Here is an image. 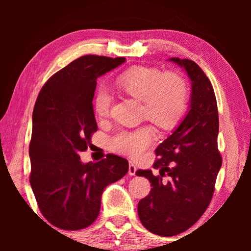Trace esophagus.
Masks as SVG:
<instances>
[{
    "mask_svg": "<svg viewBox=\"0 0 251 251\" xmlns=\"http://www.w3.org/2000/svg\"><path fill=\"white\" fill-rule=\"evenodd\" d=\"M136 171H137V167H136V165L134 163H129V167H128V174L130 176H135L136 175Z\"/></svg>",
    "mask_w": 251,
    "mask_h": 251,
    "instance_id": "1",
    "label": "esophagus"
}]
</instances>
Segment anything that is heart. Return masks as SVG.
I'll return each mask as SVG.
<instances>
[{
	"mask_svg": "<svg viewBox=\"0 0 251 251\" xmlns=\"http://www.w3.org/2000/svg\"><path fill=\"white\" fill-rule=\"evenodd\" d=\"M116 87L133 99L142 100V114L160 129L176 127L188 108V87L186 80L174 72L164 73L156 67L134 66L115 80ZM112 96L106 88H100L94 99V113L99 118L109 115ZM155 138L151 126L122 129L110 139L114 151L129 156L142 155Z\"/></svg>",
	"mask_w": 251,
	"mask_h": 251,
	"instance_id": "heart-1",
	"label": "heart"
}]
</instances>
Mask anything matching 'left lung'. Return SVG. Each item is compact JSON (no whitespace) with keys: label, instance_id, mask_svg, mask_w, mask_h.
I'll return each instance as SVG.
<instances>
[{"label":"left lung","instance_id":"obj_1","mask_svg":"<svg viewBox=\"0 0 251 251\" xmlns=\"http://www.w3.org/2000/svg\"><path fill=\"white\" fill-rule=\"evenodd\" d=\"M169 61L182 67L192 82L189 110L156 148L158 159L152 166L159 175H152L151 169L136 172L151 184L150 195L138 202V217L147 230L164 237L184 232L201 217L223 163L217 145V100L209 78L194 61Z\"/></svg>","mask_w":251,"mask_h":251}]
</instances>
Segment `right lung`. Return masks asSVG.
Here are the masks:
<instances>
[{
  "instance_id": "right-lung-1",
  "label": "right lung",
  "mask_w": 251,
  "mask_h": 251,
  "mask_svg": "<svg viewBox=\"0 0 251 251\" xmlns=\"http://www.w3.org/2000/svg\"><path fill=\"white\" fill-rule=\"evenodd\" d=\"M124 62L125 57L85 55L55 73L37 96L29 182L42 215L59 229L78 230L94 223L106 186L128 172L123 157L107 154L84 164L78 155L97 130L92 103L96 79Z\"/></svg>"
}]
</instances>
